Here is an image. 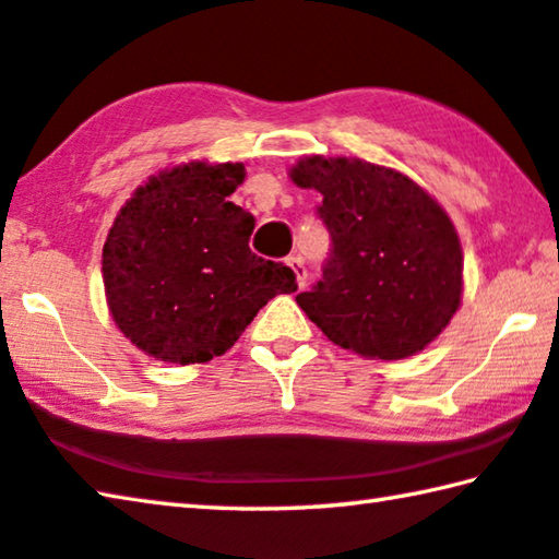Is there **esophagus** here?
Wrapping results in <instances>:
<instances>
[{
  "instance_id": "34e87169",
  "label": "esophagus",
  "mask_w": 559,
  "mask_h": 559,
  "mask_svg": "<svg viewBox=\"0 0 559 559\" xmlns=\"http://www.w3.org/2000/svg\"><path fill=\"white\" fill-rule=\"evenodd\" d=\"M286 263H288V266H290V271L296 273V281H298V286H300V288L306 286L308 271H306V263H302V259H300V257H288V259H286Z\"/></svg>"
}]
</instances>
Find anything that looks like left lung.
I'll use <instances>...</instances> for the list:
<instances>
[{"mask_svg":"<svg viewBox=\"0 0 559 559\" xmlns=\"http://www.w3.org/2000/svg\"><path fill=\"white\" fill-rule=\"evenodd\" d=\"M290 179L323 194L330 259L296 302L335 345L367 359L421 353L461 306L463 253L441 204L402 173L357 157H306Z\"/></svg>","mask_w":559,"mask_h":559,"instance_id":"1","label":"left lung"}]
</instances>
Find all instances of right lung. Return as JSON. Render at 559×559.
<instances>
[{"instance_id":"right-lung-1","label":"right lung","mask_w":559,"mask_h":559,"mask_svg":"<svg viewBox=\"0 0 559 559\" xmlns=\"http://www.w3.org/2000/svg\"><path fill=\"white\" fill-rule=\"evenodd\" d=\"M241 163H187L150 177L103 246L110 316L132 345L175 365L224 355L296 273L257 257V219L229 202Z\"/></svg>"}]
</instances>
